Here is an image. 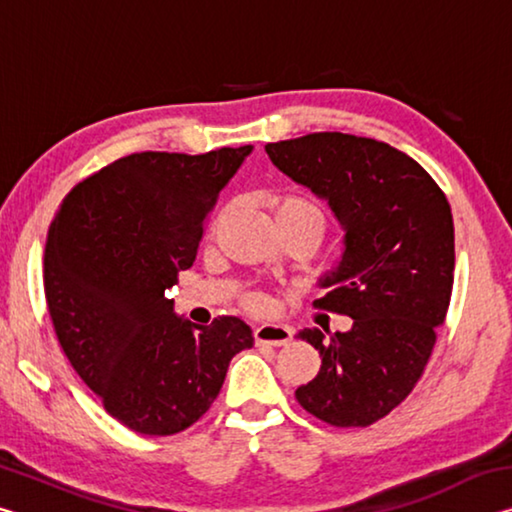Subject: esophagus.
I'll return each mask as SVG.
<instances>
[{
	"instance_id": "1",
	"label": "esophagus",
	"mask_w": 512,
	"mask_h": 512,
	"mask_svg": "<svg viewBox=\"0 0 512 512\" xmlns=\"http://www.w3.org/2000/svg\"><path fill=\"white\" fill-rule=\"evenodd\" d=\"M257 345H271V348H282L291 341V329L275 323H262L255 327Z\"/></svg>"
}]
</instances>
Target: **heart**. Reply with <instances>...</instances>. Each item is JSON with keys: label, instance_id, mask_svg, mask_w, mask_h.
Masks as SVG:
<instances>
[{"label": "heart", "instance_id": "obj_1", "mask_svg": "<svg viewBox=\"0 0 512 512\" xmlns=\"http://www.w3.org/2000/svg\"><path fill=\"white\" fill-rule=\"evenodd\" d=\"M275 216H277V223L309 225V228H314L318 235L323 237L325 214L314 201H309L307 196H300V194L282 196L280 201L275 203ZM246 305L255 311H264V309H268V305H271V300H268L264 293L255 291L246 296Z\"/></svg>", "mask_w": 512, "mask_h": 512}]
</instances>
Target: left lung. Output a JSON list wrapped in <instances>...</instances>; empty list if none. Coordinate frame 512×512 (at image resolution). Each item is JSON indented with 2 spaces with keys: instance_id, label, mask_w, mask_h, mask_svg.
I'll use <instances>...</instances> for the list:
<instances>
[{
  "instance_id": "left-lung-1",
  "label": "left lung",
  "mask_w": 512,
  "mask_h": 512,
  "mask_svg": "<svg viewBox=\"0 0 512 512\" xmlns=\"http://www.w3.org/2000/svg\"><path fill=\"white\" fill-rule=\"evenodd\" d=\"M277 169L327 198L345 228V253L314 307L350 316V332L300 339L323 359L296 391L332 427H368L418 384L445 323L454 284V221L427 171L391 144L311 133L266 144Z\"/></svg>"
}]
</instances>
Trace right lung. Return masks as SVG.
I'll use <instances>...</instances> for the list:
<instances>
[{"instance_id":"obj_1","label":"right lung","mask_w":512,"mask_h":512,"mask_svg":"<svg viewBox=\"0 0 512 512\" xmlns=\"http://www.w3.org/2000/svg\"><path fill=\"white\" fill-rule=\"evenodd\" d=\"M248 153H131L81 180L49 228L45 298L60 348L103 409L142 436L203 418L232 357L255 343L241 318L198 327L164 296Z\"/></svg>"}]
</instances>
